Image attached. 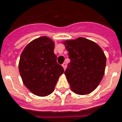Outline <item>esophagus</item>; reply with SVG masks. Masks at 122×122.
<instances>
[{"label": "esophagus", "instance_id": "34e87169", "mask_svg": "<svg viewBox=\"0 0 122 122\" xmlns=\"http://www.w3.org/2000/svg\"><path fill=\"white\" fill-rule=\"evenodd\" d=\"M66 66H67V65H66V63H64L62 64V67L64 68V70H66Z\"/></svg>", "mask_w": 122, "mask_h": 122}]
</instances>
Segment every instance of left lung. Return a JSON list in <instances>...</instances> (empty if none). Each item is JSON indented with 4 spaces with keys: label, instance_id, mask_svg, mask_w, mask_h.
<instances>
[{
    "label": "left lung",
    "instance_id": "obj_1",
    "mask_svg": "<svg viewBox=\"0 0 122 122\" xmlns=\"http://www.w3.org/2000/svg\"><path fill=\"white\" fill-rule=\"evenodd\" d=\"M71 60L64 72L71 90L87 95L99 85L105 73L106 57L101 47L84 37L63 41Z\"/></svg>",
    "mask_w": 122,
    "mask_h": 122
}]
</instances>
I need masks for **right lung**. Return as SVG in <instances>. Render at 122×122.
<instances>
[{"instance_id": "1", "label": "right lung", "mask_w": 122, "mask_h": 122, "mask_svg": "<svg viewBox=\"0 0 122 122\" xmlns=\"http://www.w3.org/2000/svg\"><path fill=\"white\" fill-rule=\"evenodd\" d=\"M54 42L42 36L29 43L23 50L19 70L23 84L32 93L48 96L54 91L63 67L57 63Z\"/></svg>"}]
</instances>
